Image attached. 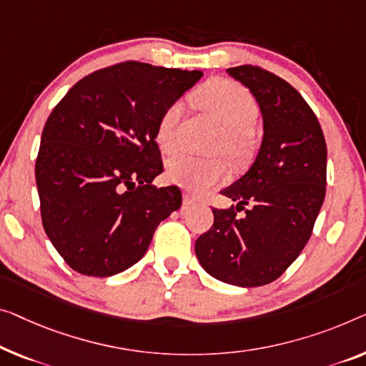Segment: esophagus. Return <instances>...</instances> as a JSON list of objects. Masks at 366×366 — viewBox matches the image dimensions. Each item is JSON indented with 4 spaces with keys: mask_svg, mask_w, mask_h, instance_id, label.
<instances>
[{
    "mask_svg": "<svg viewBox=\"0 0 366 366\" xmlns=\"http://www.w3.org/2000/svg\"><path fill=\"white\" fill-rule=\"evenodd\" d=\"M197 202H199V199L195 197L194 194H190V192L184 194V204L185 205H194V204H197Z\"/></svg>",
    "mask_w": 366,
    "mask_h": 366,
    "instance_id": "esophagus-1",
    "label": "esophagus"
}]
</instances>
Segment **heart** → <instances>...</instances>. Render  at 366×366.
Wrapping results in <instances>:
<instances>
[{
	"label": "heart",
	"mask_w": 366,
	"mask_h": 366,
	"mask_svg": "<svg viewBox=\"0 0 366 366\" xmlns=\"http://www.w3.org/2000/svg\"><path fill=\"white\" fill-rule=\"evenodd\" d=\"M202 108L214 113L223 124V136L218 139L217 151L225 152L233 162H243L252 151L249 129L258 119V103L243 85L228 79H214L194 94ZM182 117V102H172L161 113L156 124V143L164 154L179 149L177 127ZM169 181L190 192H202L225 181L228 167L222 159H200L195 156H177L167 164Z\"/></svg>",
	"instance_id": "heart-1"
}]
</instances>
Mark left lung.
<instances>
[{
	"instance_id": "left-lung-1",
	"label": "left lung",
	"mask_w": 366,
	"mask_h": 366,
	"mask_svg": "<svg viewBox=\"0 0 366 366\" xmlns=\"http://www.w3.org/2000/svg\"><path fill=\"white\" fill-rule=\"evenodd\" d=\"M227 72L258 102L264 136L249 171L222 190L238 205L214 209L195 254L217 280L256 287L277 280L312 235L325 197L327 144L312 108L286 80L256 65Z\"/></svg>"
}]
</instances>
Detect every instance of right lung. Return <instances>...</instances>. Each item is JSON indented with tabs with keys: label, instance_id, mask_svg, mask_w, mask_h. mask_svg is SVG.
Instances as JSON below:
<instances>
[{
	"label": "right lung",
	"instance_id": "right-lung-1",
	"mask_svg": "<svg viewBox=\"0 0 366 366\" xmlns=\"http://www.w3.org/2000/svg\"><path fill=\"white\" fill-rule=\"evenodd\" d=\"M200 70L127 61L70 89L42 129L36 184L42 227L74 271L107 277L143 258L157 225L182 204L162 172L154 133Z\"/></svg>",
	"mask_w": 366,
	"mask_h": 366
}]
</instances>
